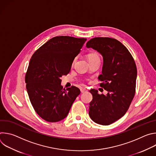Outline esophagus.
Returning a JSON list of instances; mask_svg holds the SVG:
<instances>
[{
	"mask_svg": "<svg viewBox=\"0 0 156 156\" xmlns=\"http://www.w3.org/2000/svg\"><path fill=\"white\" fill-rule=\"evenodd\" d=\"M87 91V89H86V88H81V93H84L86 92Z\"/></svg>",
	"mask_w": 156,
	"mask_h": 156,
	"instance_id": "1",
	"label": "esophagus"
}]
</instances>
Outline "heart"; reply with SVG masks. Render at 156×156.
Returning a JSON list of instances; mask_svg holds the SVG:
<instances>
[{"label": "heart", "instance_id": "b5f03b06", "mask_svg": "<svg viewBox=\"0 0 156 156\" xmlns=\"http://www.w3.org/2000/svg\"><path fill=\"white\" fill-rule=\"evenodd\" d=\"M96 58H99V55L96 54V53H91V54H89L87 55V59H88V61L90 62L91 60H93ZM76 62V58H75L72 62V65H73L75 64Z\"/></svg>", "mask_w": 156, "mask_h": 156}]
</instances>
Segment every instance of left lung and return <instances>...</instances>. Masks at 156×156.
Segmentation results:
<instances>
[{
    "label": "left lung",
    "mask_w": 156,
    "mask_h": 156,
    "mask_svg": "<svg viewBox=\"0 0 156 156\" xmlns=\"http://www.w3.org/2000/svg\"><path fill=\"white\" fill-rule=\"evenodd\" d=\"M103 57L102 74L98 77L101 87L108 91L99 94L90 90L93 100L89 115L93 122L108 125L122 117L135 94L136 66L130 52L118 40L110 37H94L86 43Z\"/></svg>",
    "instance_id": "obj_1"
}]
</instances>
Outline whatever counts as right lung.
<instances>
[{"label": "right lung", "mask_w": 156, "mask_h": 156, "mask_svg": "<svg viewBox=\"0 0 156 156\" xmlns=\"http://www.w3.org/2000/svg\"><path fill=\"white\" fill-rule=\"evenodd\" d=\"M86 38L56 36L40 47L30 59L25 76L27 90L36 113L44 120L57 122L67 116L80 90L75 86L65 90L63 75L80 52Z\"/></svg>", "instance_id": "obj_1"}]
</instances>
